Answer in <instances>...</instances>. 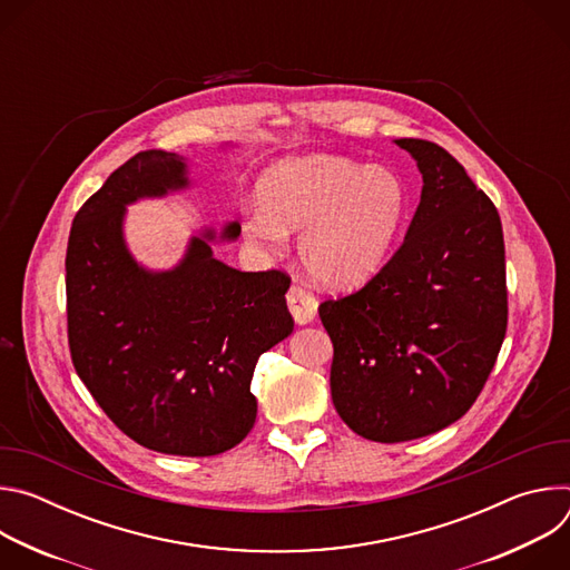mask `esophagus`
<instances>
[{
    "mask_svg": "<svg viewBox=\"0 0 570 570\" xmlns=\"http://www.w3.org/2000/svg\"><path fill=\"white\" fill-rule=\"evenodd\" d=\"M286 302H288V308H291V313H293V317H295L297 324L311 322V320L315 317V313H317V299H315V295H313L308 288H304L302 284H293V286L288 288Z\"/></svg>",
    "mask_w": 570,
    "mask_h": 570,
    "instance_id": "34e87169",
    "label": "esophagus"
}]
</instances>
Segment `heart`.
<instances>
[{
  "instance_id": "1",
  "label": "heart",
  "mask_w": 570,
  "mask_h": 570,
  "mask_svg": "<svg viewBox=\"0 0 570 570\" xmlns=\"http://www.w3.org/2000/svg\"><path fill=\"white\" fill-rule=\"evenodd\" d=\"M259 203L243 218L255 248L279 253L286 232L299 230L306 273L327 286L352 288L385 264L409 207L401 180L327 155L284 159L259 183Z\"/></svg>"
}]
</instances>
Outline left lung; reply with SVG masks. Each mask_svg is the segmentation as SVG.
I'll list each match as a JSON object with an SVG mask.
<instances>
[{"instance_id":"left-lung-1","label":"left lung","mask_w":570,"mask_h":570,"mask_svg":"<svg viewBox=\"0 0 570 570\" xmlns=\"http://www.w3.org/2000/svg\"><path fill=\"white\" fill-rule=\"evenodd\" d=\"M424 178L399 250L358 291L317 311L334 345L332 399L372 442H405L460 420L508 332L505 243L497 205L426 139H396Z\"/></svg>"}]
</instances>
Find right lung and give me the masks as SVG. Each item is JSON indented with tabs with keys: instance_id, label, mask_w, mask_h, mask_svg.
I'll return each mask as SVG.
<instances>
[{
	"instance_id": "right-lung-1",
	"label": "right lung",
	"mask_w": 570,
	"mask_h": 570,
	"mask_svg": "<svg viewBox=\"0 0 570 570\" xmlns=\"http://www.w3.org/2000/svg\"><path fill=\"white\" fill-rule=\"evenodd\" d=\"M187 185L176 153L141 150L73 216L67 257V338L76 374L137 444L218 455L250 433V392L264 352L293 332L284 271L240 273L212 257L207 229L185 262L146 273L121 238L124 205ZM236 223L223 236L234 238Z\"/></svg>"
}]
</instances>
